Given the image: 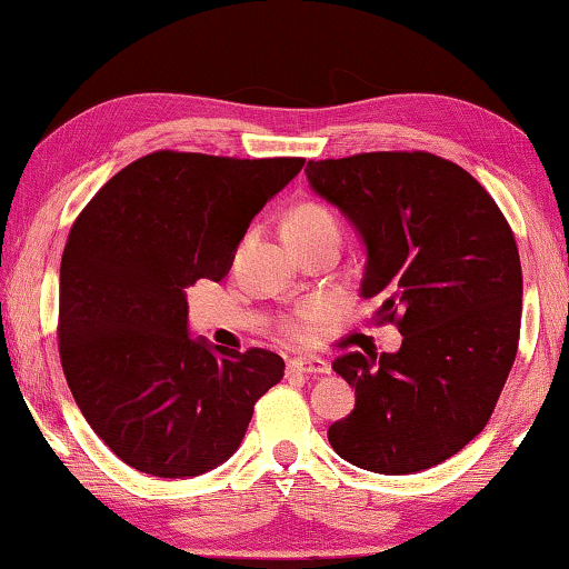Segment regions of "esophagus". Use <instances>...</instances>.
<instances>
[{
  "label": "esophagus",
  "instance_id": "obj_1",
  "mask_svg": "<svg viewBox=\"0 0 569 569\" xmlns=\"http://www.w3.org/2000/svg\"><path fill=\"white\" fill-rule=\"evenodd\" d=\"M288 369L296 371V373H329L331 366L321 361V359H311V356H303V359H293L288 361Z\"/></svg>",
  "mask_w": 569,
  "mask_h": 569
}]
</instances>
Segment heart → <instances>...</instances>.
Listing matches in <instances>:
<instances>
[{
  "instance_id": "1",
  "label": "heart",
  "mask_w": 569,
  "mask_h": 569,
  "mask_svg": "<svg viewBox=\"0 0 569 569\" xmlns=\"http://www.w3.org/2000/svg\"><path fill=\"white\" fill-rule=\"evenodd\" d=\"M286 236L293 246H303L308 240H316L321 236H339V220H336V216L326 206L306 200V203H298L291 213H288ZM326 316H329V303L321 301V298H311V301L298 306L296 311L286 313L283 319L278 321V329H281L283 339L301 343L313 339V333L319 331Z\"/></svg>"
}]
</instances>
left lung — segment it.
Masks as SVG:
<instances>
[{"instance_id": "left-lung-1", "label": "left lung", "mask_w": 569, "mask_h": 569, "mask_svg": "<svg viewBox=\"0 0 569 569\" xmlns=\"http://www.w3.org/2000/svg\"><path fill=\"white\" fill-rule=\"evenodd\" d=\"M311 188L359 228L361 296L397 353H343L333 371L356 407L331 423L336 455L377 475L439 465L492 417L522 321V266L495 198L457 162L423 150L308 160Z\"/></svg>"}]
</instances>
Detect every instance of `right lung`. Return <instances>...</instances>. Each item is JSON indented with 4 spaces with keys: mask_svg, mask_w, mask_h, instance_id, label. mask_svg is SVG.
<instances>
[{
    "mask_svg": "<svg viewBox=\"0 0 569 569\" xmlns=\"http://www.w3.org/2000/svg\"><path fill=\"white\" fill-rule=\"evenodd\" d=\"M303 162L158 150L74 218L57 346L82 417L124 465L166 479L206 475L240 447L256 401L283 379L273 351L192 341L186 291L228 273L250 220Z\"/></svg>",
    "mask_w": 569,
    "mask_h": 569,
    "instance_id": "obj_1",
    "label": "right lung"
}]
</instances>
